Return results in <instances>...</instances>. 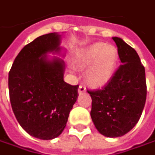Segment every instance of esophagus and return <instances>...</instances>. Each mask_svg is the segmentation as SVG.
Segmentation results:
<instances>
[{
    "label": "esophagus",
    "mask_w": 155,
    "mask_h": 155,
    "mask_svg": "<svg viewBox=\"0 0 155 155\" xmlns=\"http://www.w3.org/2000/svg\"><path fill=\"white\" fill-rule=\"evenodd\" d=\"M78 92H79V94H83V93H85V92H86V87H85V86L81 85V86L79 87Z\"/></svg>",
    "instance_id": "obj_1"
}]
</instances>
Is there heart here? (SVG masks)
<instances>
[{"instance_id":"heart-1","label":"heart","mask_w":155,"mask_h":155,"mask_svg":"<svg viewBox=\"0 0 155 155\" xmlns=\"http://www.w3.org/2000/svg\"><path fill=\"white\" fill-rule=\"evenodd\" d=\"M119 62L118 48L110 44L96 42L78 51L74 58V66L85 69L87 84L99 88L107 84L115 74Z\"/></svg>"}]
</instances>
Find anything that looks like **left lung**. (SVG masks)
I'll use <instances>...</instances> for the list:
<instances>
[{
	"mask_svg": "<svg viewBox=\"0 0 155 155\" xmlns=\"http://www.w3.org/2000/svg\"><path fill=\"white\" fill-rule=\"evenodd\" d=\"M121 65L101 90L87 91L92 98L91 118L100 134L116 138L137 124L147 98L145 68L137 52L121 38L113 37Z\"/></svg>",
	"mask_w": 155,
	"mask_h": 155,
	"instance_id": "obj_1",
	"label": "left lung"
}]
</instances>
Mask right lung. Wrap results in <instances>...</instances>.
<instances>
[{"label": "right lung", "instance_id": "right-lung-1", "mask_svg": "<svg viewBox=\"0 0 155 155\" xmlns=\"http://www.w3.org/2000/svg\"><path fill=\"white\" fill-rule=\"evenodd\" d=\"M61 35L39 36L18 54L8 74L13 112L31 136L53 140L64 130L78 98L79 86L64 81L66 49Z\"/></svg>", "mask_w": 155, "mask_h": 155}]
</instances>
